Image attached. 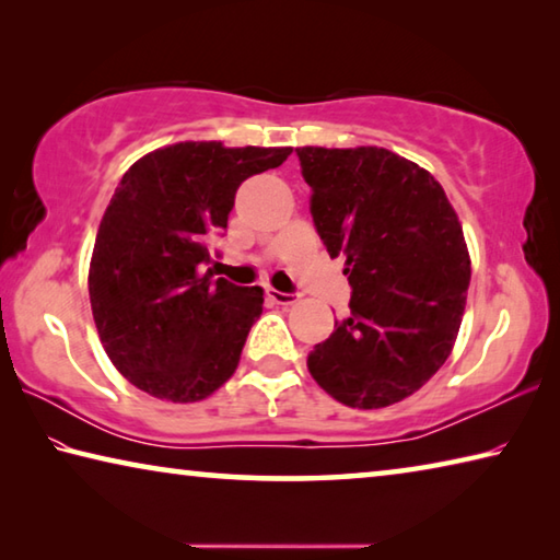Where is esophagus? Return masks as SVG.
<instances>
[{"label":"esophagus","mask_w":560,"mask_h":560,"mask_svg":"<svg viewBox=\"0 0 560 560\" xmlns=\"http://www.w3.org/2000/svg\"><path fill=\"white\" fill-rule=\"evenodd\" d=\"M267 296L273 301V303H279V306H291V303H296V293H287V291H277V289H267Z\"/></svg>","instance_id":"1"}]
</instances>
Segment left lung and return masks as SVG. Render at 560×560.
Here are the masks:
<instances>
[{"instance_id": "obj_1", "label": "left lung", "mask_w": 560, "mask_h": 560, "mask_svg": "<svg viewBox=\"0 0 560 560\" xmlns=\"http://www.w3.org/2000/svg\"><path fill=\"white\" fill-rule=\"evenodd\" d=\"M311 217L343 254L350 316L308 353L348 407H387L430 381L457 338L471 277L457 212L428 170L385 148H296Z\"/></svg>"}]
</instances>
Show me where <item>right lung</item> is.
<instances>
[{
  "instance_id": "obj_1",
  "label": "right lung",
  "mask_w": 560,
  "mask_h": 560,
  "mask_svg": "<svg viewBox=\"0 0 560 560\" xmlns=\"http://www.w3.org/2000/svg\"><path fill=\"white\" fill-rule=\"evenodd\" d=\"M291 148L177 143L140 158L116 187L93 246L89 293L118 373L167 402H197L230 381L261 316L264 289L212 279L246 177L279 167Z\"/></svg>"
}]
</instances>
